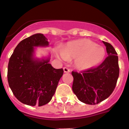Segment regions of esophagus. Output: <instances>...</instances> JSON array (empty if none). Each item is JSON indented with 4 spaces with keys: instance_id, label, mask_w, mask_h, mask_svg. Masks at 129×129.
I'll use <instances>...</instances> for the list:
<instances>
[{
    "instance_id": "34e87169",
    "label": "esophagus",
    "mask_w": 129,
    "mask_h": 129,
    "mask_svg": "<svg viewBox=\"0 0 129 129\" xmlns=\"http://www.w3.org/2000/svg\"><path fill=\"white\" fill-rule=\"evenodd\" d=\"M63 70H64V73H69L70 72V69L67 68V67H64Z\"/></svg>"
}]
</instances>
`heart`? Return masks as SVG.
I'll use <instances>...</instances> for the list:
<instances>
[{
  "label": "heart",
  "mask_w": 129,
  "mask_h": 129,
  "mask_svg": "<svg viewBox=\"0 0 129 129\" xmlns=\"http://www.w3.org/2000/svg\"><path fill=\"white\" fill-rule=\"evenodd\" d=\"M103 47L88 39H79L68 43L62 51L56 52V56L62 61L75 59L76 67L86 70L100 63L105 56Z\"/></svg>",
  "instance_id": "1"
}]
</instances>
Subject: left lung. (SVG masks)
I'll return each instance as SVG.
<instances>
[{
    "mask_svg": "<svg viewBox=\"0 0 129 129\" xmlns=\"http://www.w3.org/2000/svg\"><path fill=\"white\" fill-rule=\"evenodd\" d=\"M108 56L98 67L81 72H72V90L79 101L96 105L108 98L116 87L119 74L118 53L111 44L103 41Z\"/></svg>",
    "mask_w": 129,
    "mask_h": 129,
    "instance_id": "1",
    "label": "left lung"
}]
</instances>
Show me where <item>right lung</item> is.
<instances>
[{"instance_id":"right-lung-1","label":"right lung","mask_w":129,"mask_h":129,"mask_svg":"<svg viewBox=\"0 0 129 129\" xmlns=\"http://www.w3.org/2000/svg\"><path fill=\"white\" fill-rule=\"evenodd\" d=\"M48 44L43 34H34L20 41L10 57L9 86L16 98L24 104L41 107L49 103L63 74L62 68L55 69L49 63L50 58H34V47Z\"/></svg>"}]
</instances>
